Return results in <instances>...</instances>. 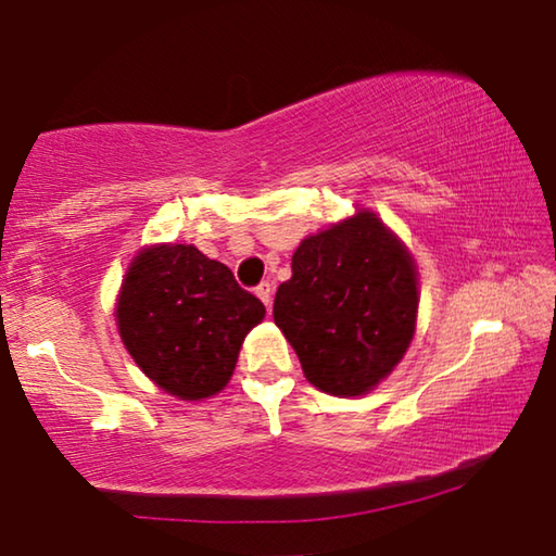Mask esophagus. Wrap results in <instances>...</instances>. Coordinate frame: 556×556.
<instances>
[{"label":"esophagus","mask_w":556,"mask_h":556,"mask_svg":"<svg viewBox=\"0 0 556 556\" xmlns=\"http://www.w3.org/2000/svg\"><path fill=\"white\" fill-rule=\"evenodd\" d=\"M255 295L265 303V308H270V301H273V288L270 283H261L255 288Z\"/></svg>","instance_id":"obj_1"}]
</instances>
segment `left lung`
<instances>
[{
	"mask_svg": "<svg viewBox=\"0 0 556 556\" xmlns=\"http://www.w3.org/2000/svg\"><path fill=\"white\" fill-rule=\"evenodd\" d=\"M291 280L278 286L273 318L303 375L333 397H362L392 375L417 326V268L371 210L295 248Z\"/></svg>",
	"mask_w": 556,
	"mask_h": 556,
	"instance_id": "1",
	"label": "left lung"
}]
</instances>
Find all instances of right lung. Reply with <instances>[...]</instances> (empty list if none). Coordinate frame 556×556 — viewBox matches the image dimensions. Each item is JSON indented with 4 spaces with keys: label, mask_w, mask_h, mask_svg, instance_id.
<instances>
[{
    "label": "right lung",
    "mask_w": 556,
    "mask_h": 556,
    "mask_svg": "<svg viewBox=\"0 0 556 556\" xmlns=\"http://www.w3.org/2000/svg\"><path fill=\"white\" fill-rule=\"evenodd\" d=\"M263 318V303L227 265L177 242L141 248L116 299V326L136 367L187 402L225 390L242 341Z\"/></svg>",
    "instance_id": "obj_1"
}]
</instances>
